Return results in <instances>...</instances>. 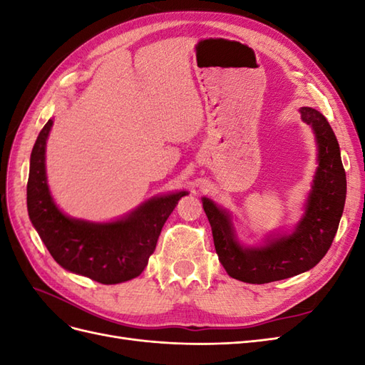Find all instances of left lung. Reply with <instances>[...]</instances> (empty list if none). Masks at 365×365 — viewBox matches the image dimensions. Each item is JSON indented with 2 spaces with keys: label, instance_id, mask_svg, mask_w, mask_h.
Segmentation results:
<instances>
[{
  "label": "left lung",
  "instance_id": "left-lung-1",
  "mask_svg": "<svg viewBox=\"0 0 365 365\" xmlns=\"http://www.w3.org/2000/svg\"><path fill=\"white\" fill-rule=\"evenodd\" d=\"M302 120L317 141V170L304 202V215L291 233L267 236L262 245H242L230 212L202 197L219 262L230 277L245 283H269L312 269L330 248L346 204L347 181L338 140L326 117L300 108Z\"/></svg>",
  "mask_w": 365,
  "mask_h": 365
}]
</instances>
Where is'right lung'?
<instances>
[{
	"mask_svg": "<svg viewBox=\"0 0 365 365\" xmlns=\"http://www.w3.org/2000/svg\"><path fill=\"white\" fill-rule=\"evenodd\" d=\"M53 118L39 132L30 155L27 210L33 227L63 269L103 284L138 277L155 251L164 222L189 192L153 196L111 222L70 217L54 202L47 184L46 146Z\"/></svg>",
	"mask_w": 365,
	"mask_h": 365,
	"instance_id": "1",
	"label": "right lung"
}]
</instances>
